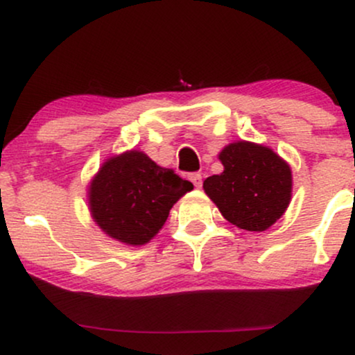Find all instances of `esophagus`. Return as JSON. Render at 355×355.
<instances>
[{
  "label": "esophagus",
  "mask_w": 355,
  "mask_h": 355,
  "mask_svg": "<svg viewBox=\"0 0 355 355\" xmlns=\"http://www.w3.org/2000/svg\"><path fill=\"white\" fill-rule=\"evenodd\" d=\"M201 173H191L190 175V180L193 182V185H195L196 188H200L201 187Z\"/></svg>",
  "instance_id": "1"
}]
</instances>
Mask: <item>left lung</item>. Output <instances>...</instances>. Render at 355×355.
Listing matches in <instances>:
<instances>
[{"label": "left lung", "instance_id": "8db88e82", "mask_svg": "<svg viewBox=\"0 0 355 355\" xmlns=\"http://www.w3.org/2000/svg\"><path fill=\"white\" fill-rule=\"evenodd\" d=\"M224 170L203 182L205 193L231 224L262 232L284 216L291 200L290 165L270 147L236 141L219 152Z\"/></svg>", "mask_w": 355, "mask_h": 355}]
</instances>
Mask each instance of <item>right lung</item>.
I'll use <instances>...</instances> for the list:
<instances>
[{"label": "right lung", "instance_id": "right-lung-1", "mask_svg": "<svg viewBox=\"0 0 355 355\" xmlns=\"http://www.w3.org/2000/svg\"><path fill=\"white\" fill-rule=\"evenodd\" d=\"M191 190V182L132 149L103 162L88 185V208L105 234L125 245H144Z\"/></svg>", "mask_w": 355, "mask_h": 355}]
</instances>
